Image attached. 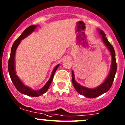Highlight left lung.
<instances>
[{
	"instance_id": "1",
	"label": "left lung",
	"mask_w": 125,
	"mask_h": 125,
	"mask_svg": "<svg viewBox=\"0 0 125 125\" xmlns=\"http://www.w3.org/2000/svg\"><path fill=\"white\" fill-rule=\"evenodd\" d=\"M99 32L102 36V37L103 42L105 44L106 46L108 47V48L109 49L112 55L111 69V71L109 73V75L106 79L105 81L101 85H100V86L95 88V89H89V88H85V87L79 85V83H77L75 82V79H74V72L72 71V82H73V84L75 89H76V91L79 94H81V95H83L84 96L89 98V99L97 97L103 94V93L108 91L111 88L112 85H113V81H114V77H115V73H116L117 71V63L116 60H115V53L114 48L106 37L105 33L101 30H99Z\"/></svg>"
}]
</instances>
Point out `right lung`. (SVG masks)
<instances>
[{
    "instance_id": "add662e5",
    "label": "right lung",
    "mask_w": 125,
    "mask_h": 125,
    "mask_svg": "<svg viewBox=\"0 0 125 125\" xmlns=\"http://www.w3.org/2000/svg\"><path fill=\"white\" fill-rule=\"evenodd\" d=\"M36 26H36V25H33L28 27L27 28H26V30H25V31L22 32V34L20 36V37L14 42L13 45H12V48H11V54H10V59H9L8 64L9 74H10V77H11V80H12V82L13 83L14 85L16 87V89H17L20 93H22V94H25V95H27L31 97L40 96V95H42V94H43L44 93H45L47 91L49 87H50V85H51V82H52V80H53L54 75L55 71H56L57 69L58 68V67H59V65H57L55 66L54 69L52 71L51 77L49 79L48 82L46 83V85L43 87L41 89H40V90L39 91H34L33 90V89H31L30 88H29V87L25 86L23 84V83L20 80V79H19L18 77H17V75L16 74V71H15L14 68V56L15 53H16V49H17V46H18V45H19V43H21V40L25 38V37H26L28 35L31 34V32L35 30Z\"/></svg>"
}]
</instances>
